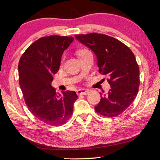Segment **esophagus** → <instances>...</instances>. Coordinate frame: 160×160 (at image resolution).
<instances>
[{
  "label": "esophagus",
  "mask_w": 160,
  "mask_h": 160,
  "mask_svg": "<svg viewBox=\"0 0 160 160\" xmlns=\"http://www.w3.org/2000/svg\"><path fill=\"white\" fill-rule=\"evenodd\" d=\"M88 92H89V91L87 90V89H78L77 90V94L78 95H87L88 94Z\"/></svg>",
  "instance_id": "1"
}]
</instances>
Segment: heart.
<instances>
[{"label":"heart","mask_w":160,"mask_h":160,"mask_svg":"<svg viewBox=\"0 0 160 160\" xmlns=\"http://www.w3.org/2000/svg\"><path fill=\"white\" fill-rule=\"evenodd\" d=\"M89 51H88V49H86V48L80 49V50L78 51V56H82V55H83V54H84V53H86L89 52ZM63 59H64V57H63L62 59H61V65L63 64Z\"/></svg>","instance_id":"1"}]
</instances>
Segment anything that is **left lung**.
Masks as SVG:
<instances>
[{
    "instance_id": "8db88e82",
    "label": "left lung",
    "mask_w": 160,
    "mask_h": 160,
    "mask_svg": "<svg viewBox=\"0 0 160 160\" xmlns=\"http://www.w3.org/2000/svg\"><path fill=\"white\" fill-rule=\"evenodd\" d=\"M75 37L94 51L99 73L109 77L111 89L107 94L100 93L95 112L109 118L121 114L134 102L139 91V68L133 52L124 43L105 34H78Z\"/></svg>"
}]
</instances>
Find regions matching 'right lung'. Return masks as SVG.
Masks as SVG:
<instances>
[{"label": "right lung", "instance_id": "obj_1", "mask_svg": "<svg viewBox=\"0 0 160 160\" xmlns=\"http://www.w3.org/2000/svg\"><path fill=\"white\" fill-rule=\"evenodd\" d=\"M73 41L72 36L41 37L28 46L19 60V84L29 111L49 126L64 124L73 114L77 95L73 91L59 94L51 87L61 56Z\"/></svg>", "mask_w": 160, "mask_h": 160}]
</instances>
